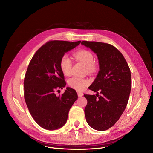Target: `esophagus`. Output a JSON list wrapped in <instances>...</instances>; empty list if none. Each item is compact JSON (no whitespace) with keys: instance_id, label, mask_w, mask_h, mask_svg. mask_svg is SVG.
I'll return each instance as SVG.
<instances>
[{"instance_id":"esophagus-1","label":"esophagus","mask_w":153,"mask_h":153,"mask_svg":"<svg viewBox=\"0 0 153 153\" xmlns=\"http://www.w3.org/2000/svg\"><path fill=\"white\" fill-rule=\"evenodd\" d=\"M83 95H84V94L82 93V92H77V95H78V97H82V96H83Z\"/></svg>"}]
</instances>
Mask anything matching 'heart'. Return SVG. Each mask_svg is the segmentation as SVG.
I'll use <instances>...</instances> for the list:
<instances>
[{"label": "heart", "mask_w": 153, "mask_h": 153, "mask_svg": "<svg viewBox=\"0 0 153 153\" xmlns=\"http://www.w3.org/2000/svg\"><path fill=\"white\" fill-rule=\"evenodd\" d=\"M75 58L86 64L85 71L92 74L97 71V67L94 62L93 54L87 50H81L74 54ZM59 68L62 73L65 76H69L72 68V61L68 54H64L59 61ZM68 84L72 88L79 91H83L91 83L89 79L84 77H72L68 79Z\"/></svg>", "instance_id": "b5f03b06"}]
</instances>
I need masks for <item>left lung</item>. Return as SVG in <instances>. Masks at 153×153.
Listing matches in <instances>:
<instances>
[{
    "mask_svg": "<svg viewBox=\"0 0 153 153\" xmlns=\"http://www.w3.org/2000/svg\"><path fill=\"white\" fill-rule=\"evenodd\" d=\"M97 54L100 70L89 87L97 94H84L86 121L92 128L105 131L113 126L127 105L131 77L128 64L117 48L108 43L82 41Z\"/></svg>",
    "mask_w": 153,
    "mask_h": 153,
    "instance_id": "obj_1",
    "label": "left lung"
}]
</instances>
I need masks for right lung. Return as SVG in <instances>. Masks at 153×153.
<instances>
[{"instance_id":"1","label":"right lung","mask_w":153,"mask_h":153,"mask_svg":"<svg viewBox=\"0 0 153 153\" xmlns=\"http://www.w3.org/2000/svg\"><path fill=\"white\" fill-rule=\"evenodd\" d=\"M80 43L51 40L39 48L28 64L23 82L24 98L31 117L44 129L54 130L65 124L77 99L76 91L70 87L58 96L55 93L66 84L60 59Z\"/></svg>"}]
</instances>
